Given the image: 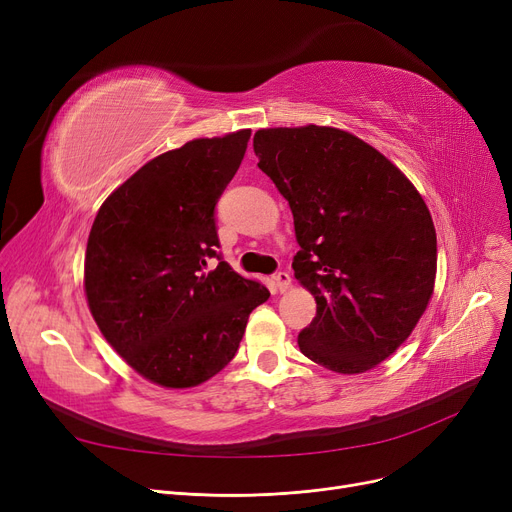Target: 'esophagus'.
Masks as SVG:
<instances>
[{"mask_svg":"<svg viewBox=\"0 0 512 512\" xmlns=\"http://www.w3.org/2000/svg\"><path fill=\"white\" fill-rule=\"evenodd\" d=\"M290 274L288 272H278V274H274V284H276V288H278V292H286L288 288H290Z\"/></svg>","mask_w":512,"mask_h":512,"instance_id":"obj_1","label":"esophagus"}]
</instances>
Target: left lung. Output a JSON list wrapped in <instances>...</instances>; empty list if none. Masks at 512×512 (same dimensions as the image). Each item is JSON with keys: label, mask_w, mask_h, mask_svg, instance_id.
Returning <instances> with one entry per match:
<instances>
[{"label": "left lung", "mask_w": 512, "mask_h": 512, "mask_svg": "<svg viewBox=\"0 0 512 512\" xmlns=\"http://www.w3.org/2000/svg\"><path fill=\"white\" fill-rule=\"evenodd\" d=\"M259 170L288 201L301 251L292 270L317 303L301 353L363 373L405 342L434 292L436 228L388 157L330 126L255 132Z\"/></svg>", "instance_id": "left-lung-1"}]
</instances>
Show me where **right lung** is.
Masks as SVG:
<instances>
[{"label": "right lung", "mask_w": 512, "mask_h": 512, "mask_svg": "<svg viewBox=\"0 0 512 512\" xmlns=\"http://www.w3.org/2000/svg\"><path fill=\"white\" fill-rule=\"evenodd\" d=\"M251 130L161 153L107 197L85 255L93 319L145 380L193 388L236 355L270 290L220 259L215 205L245 157Z\"/></svg>", "instance_id": "1"}]
</instances>
